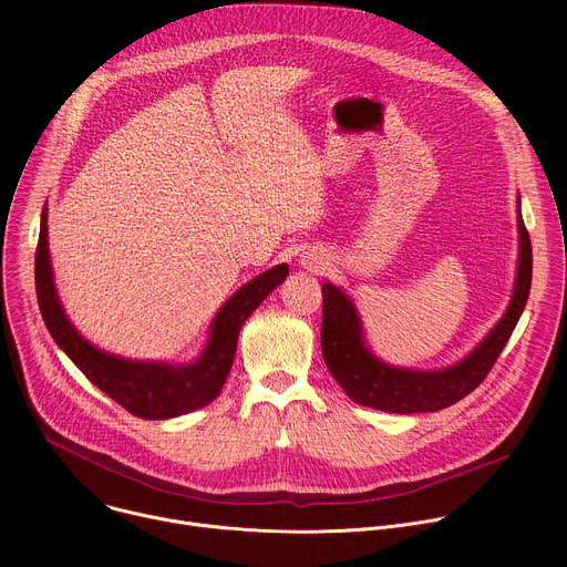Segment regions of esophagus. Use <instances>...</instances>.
<instances>
[{
  "instance_id": "1",
  "label": "esophagus",
  "mask_w": 567,
  "mask_h": 567,
  "mask_svg": "<svg viewBox=\"0 0 567 567\" xmlns=\"http://www.w3.org/2000/svg\"><path fill=\"white\" fill-rule=\"evenodd\" d=\"M305 269H309V271H318L320 267H322V258L318 256V254H307V256H302V262H300Z\"/></svg>"
}]
</instances>
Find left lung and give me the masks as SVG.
Instances as JSON below:
<instances>
[{
    "instance_id": "8db88e82",
    "label": "left lung",
    "mask_w": 567,
    "mask_h": 567,
    "mask_svg": "<svg viewBox=\"0 0 567 567\" xmlns=\"http://www.w3.org/2000/svg\"><path fill=\"white\" fill-rule=\"evenodd\" d=\"M516 204L518 265L512 300L489 334L453 365L415 370L385 363L365 343L361 316L352 298L330 280L322 285V359L352 401L396 415L435 413L453 406L489 374L527 305L532 285V245L520 215V195Z\"/></svg>"
}]
</instances>
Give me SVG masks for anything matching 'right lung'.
I'll list each match as a JSON object with an SVG mask.
<instances>
[{
  "mask_svg": "<svg viewBox=\"0 0 567 567\" xmlns=\"http://www.w3.org/2000/svg\"><path fill=\"white\" fill-rule=\"evenodd\" d=\"M47 210L44 204L35 251V291L44 326L58 348L96 388L136 417L171 420L208 406L221 392L230 372L241 326L260 302L285 282L289 267L276 265L241 285L215 313L208 328V341L195 361L171 363L125 359L90 343L69 320L53 282Z\"/></svg>",
  "mask_w": 567,
  "mask_h": 567,
  "instance_id": "obj_1",
  "label": "right lung"
}]
</instances>
